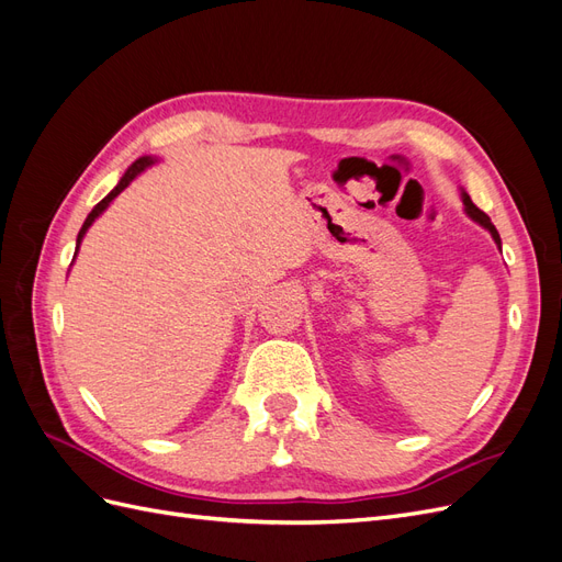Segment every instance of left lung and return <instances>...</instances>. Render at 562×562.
I'll list each match as a JSON object with an SVG mask.
<instances>
[{"mask_svg":"<svg viewBox=\"0 0 562 562\" xmlns=\"http://www.w3.org/2000/svg\"><path fill=\"white\" fill-rule=\"evenodd\" d=\"M462 201H464V211H467V215L471 217V220H475V223H479L481 227H485L490 234H492V239H495V244H497V248L502 250V239H499V232L495 229V225H492L490 223V217L479 209V206H475V203L471 201V196L467 194V192H462Z\"/></svg>","mask_w":562,"mask_h":562,"instance_id":"8db88e82","label":"left lung"}]
</instances>
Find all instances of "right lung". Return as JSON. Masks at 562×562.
Returning <instances> with one entry per match:
<instances>
[{
  "label": "right lung",
  "instance_id": "add662e5",
  "mask_svg": "<svg viewBox=\"0 0 562 562\" xmlns=\"http://www.w3.org/2000/svg\"><path fill=\"white\" fill-rule=\"evenodd\" d=\"M151 164V159L149 157H140L138 161H135V164H131V168H128V171L124 173V178L122 180H119V184L114 187V190L103 199V201H100L98 203V206L89 213V217H87V223H83L81 225V229H79V236H77V250H79V244H81V239H83V234H87V229L93 225V220L100 215V213H103L108 206H110V201L116 196V194H122L124 190H126V187L135 180V178H138L143 171H145V168ZM77 250H75V255H77Z\"/></svg>",
  "mask_w": 562,
  "mask_h": 562
}]
</instances>
